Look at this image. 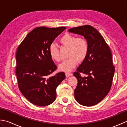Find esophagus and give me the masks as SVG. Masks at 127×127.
Instances as JSON below:
<instances>
[{
  "mask_svg": "<svg viewBox=\"0 0 127 127\" xmlns=\"http://www.w3.org/2000/svg\"><path fill=\"white\" fill-rule=\"evenodd\" d=\"M72 74L69 73V72H66V73H65V76H66V77H70V76H72Z\"/></svg>",
  "mask_w": 127,
  "mask_h": 127,
  "instance_id": "obj_1",
  "label": "esophagus"
}]
</instances>
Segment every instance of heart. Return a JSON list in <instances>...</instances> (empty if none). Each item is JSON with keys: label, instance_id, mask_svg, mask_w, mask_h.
<instances>
[{"label": "heart", "instance_id": "obj_1", "mask_svg": "<svg viewBox=\"0 0 127 127\" xmlns=\"http://www.w3.org/2000/svg\"><path fill=\"white\" fill-rule=\"evenodd\" d=\"M59 41L64 46L69 48L68 57L59 65L61 71L69 72L77 65L78 62H82L87 57L89 46L87 40L84 37H76L73 35L66 33L62 36ZM51 57L57 62L61 61L58 47L55 45L51 44L49 48Z\"/></svg>", "mask_w": 127, "mask_h": 127}]
</instances>
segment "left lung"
I'll use <instances>...</instances> for the list:
<instances>
[{
	"instance_id": "left-lung-1",
	"label": "left lung",
	"mask_w": 127,
	"mask_h": 127,
	"mask_svg": "<svg viewBox=\"0 0 127 127\" xmlns=\"http://www.w3.org/2000/svg\"><path fill=\"white\" fill-rule=\"evenodd\" d=\"M68 31L84 36L88 43V55L74 73L78 81L74 94L78 103L93 106L100 102L111 87L115 69L111 50L104 37L92 26H80ZM80 73L87 76L82 77Z\"/></svg>"
}]
</instances>
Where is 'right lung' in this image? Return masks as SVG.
<instances>
[{"instance_id": "add662e5", "label": "right lung", "mask_w": 127, "mask_h": 127, "mask_svg": "<svg viewBox=\"0 0 127 127\" xmlns=\"http://www.w3.org/2000/svg\"><path fill=\"white\" fill-rule=\"evenodd\" d=\"M66 29L37 27L28 33L16 52V74L18 88L31 103L44 106L56 98V88L65 78L63 72L55 75L57 68L51 57L49 48Z\"/></svg>"}]
</instances>
